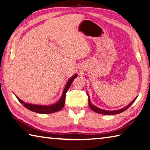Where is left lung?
Segmentation results:
<instances>
[{
  "mask_svg": "<svg viewBox=\"0 0 150 150\" xmlns=\"http://www.w3.org/2000/svg\"><path fill=\"white\" fill-rule=\"evenodd\" d=\"M136 98L134 100L131 102V103L128 105H127V107H124L123 109H119V110H117V111H105V110H103V109H101L98 108V107H97L96 106L93 105L90 102V98H89L88 97V103H89V106H90V107L91 108V109L92 110V111H93L94 112H98V113H99V114H102V115H116V114H119V113H120V112H122L123 111H125V110H127L128 107H129L131 105H132L134 102V101L136 99Z\"/></svg>",
  "mask_w": 150,
  "mask_h": 150,
  "instance_id": "8db88e82",
  "label": "left lung"
}]
</instances>
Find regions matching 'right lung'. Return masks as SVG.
I'll return each instance as SVG.
<instances>
[{"label": "right lung", "instance_id": "right-lung-1", "mask_svg": "<svg viewBox=\"0 0 150 150\" xmlns=\"http://www.w3.org/2000/svg\"><path fill=\"white\" fill-rule=\"evenodd\" d=\"M77 77V74L74 75L73 76L68 80L67 85H66L64 90L63 91L62 95L61 98L60 99V100L56 103L55 104L51 105L45 106V105H31L27 103H25L23 101L21 100L20 99L18 98V99L21 103H22L25 108L30 110L31 111L38 112V113H43V114H47V113H52V112H54L57 111H59L60 110H61L64 106V102H65V98H66V93L68 91V88H70L71 83H72L73 80Z\"/></svg>", "mask_w": 150, "mask_h": 150}]
</instances>
